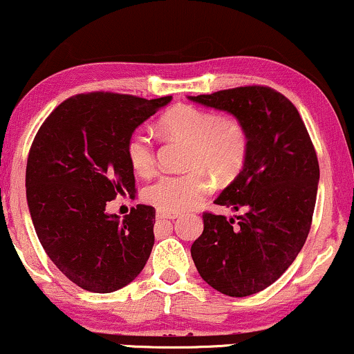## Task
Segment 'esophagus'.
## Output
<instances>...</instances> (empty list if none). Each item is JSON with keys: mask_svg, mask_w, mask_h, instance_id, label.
Returning <instances> with one entry per match:
<instances>
[{"mask_svg": "<svg viewBox=\"0 0 354 354\" xmlns=\"http://www.w3.org/2000/svg\"><path fill=\"white\" fill-rule=\"evenodd\" d=\"M157 220H176V218H178V213H172V212H162V210H157L156 213Z\"/></svg>", "mask_w": 354, "mask_h": 354, "instance_id": "esophagus-1", "label": "esophagus"}]
</instances>
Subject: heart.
<instances>
[{
  "mask_svg": "<svg viewBox=\"0 0 354 354\" xmlns=\"http://www.w3.org/2000/svg\"><path fill=\"white\" fill-rule=\"evenodd\" d=\"M164 133L189 142L187 169L190 172L174 176L162 174L144 187V200L162 212L190 210L210 194V172L218 180L236 177L248 157V134L238 121L220 118L215 113L178 104L159 121ZM126 156L139 176H147L156 164L154 141L147 133L136 131L126 142Z\"/></svg>",
  "mask_w": 354,
  "mask_h": 354,
  "instance_id": "1",
  "label": "heart"
}]
</instances>
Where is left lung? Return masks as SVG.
Masks as SVG:
<instances>
[{
    "mask_svg": "<svg viewBox=\"0 0 354 354\" xmlns=\"http://www.w3.org/2000/svg\"><path fill=\"white\" fill-rule=\"evenodd\" d=\"M233 115L248 134V157L216 205L244 210L236 220L203 213L192 259L208 286L230 297L264 290L302 250L312 225L320 167L297 108L269 86L189 97Z\"/></svg>",
    "mask_w": 354,
    "mask_h": 354,
    "instance_id": "obj_1",
    "label": "left lung"
}]
</instances>
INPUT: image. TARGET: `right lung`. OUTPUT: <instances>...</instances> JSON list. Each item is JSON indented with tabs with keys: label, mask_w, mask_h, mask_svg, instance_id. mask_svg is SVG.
<instances>
[{
	"label": "right lung",
	"mask_w": 354,
	"mask_h": 354,
	"mask_svg": "<svg viewBox=\"0 0 354 354\" xmlns=\"http://www.w3.org/2000/svg\"><path fill=\"white\" fill-rule=\"evenodd\" d=\"M172 97L82 93L47 116L30 146L26 197L50 261L82 289L110 294L139 276L154 246L156 210L138 205L120 220L106 213L134 192L126 142Z\"/></svg>",
	"instance_id": "add662e5"
}]
</instances>
